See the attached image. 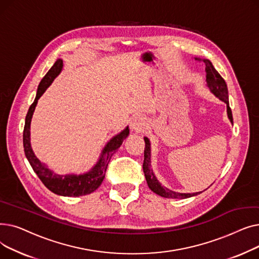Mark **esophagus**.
I'll return each mask as SVG.
<instances>
[{"instance_id": "34e87169", "label": "esophagus", "mask_w": 259, "mask_h": 259, "mask_svg": "<svg viewBox=\"0 0 259 259\" xmlns=\"http://www.w3.org/2000/svg\"><path fill=\"white\" fill-rule=\"evenodd\" d=\"M132 130H134L135 132H141L144 130L145 128V120L143 117L141 116H135L133 117V119L131 120L130 124Z\"/></svg>"}]
</instances>
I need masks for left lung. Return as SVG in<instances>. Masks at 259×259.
Here are the masks:
<instances>
[{
    "label": "left lung",
    "instance_id": "8db88e82",
    "mask_svg": "<svg viewBox=\"0 0 259 259\" xmlns=\"http://www.w3.org/2000/svg\"><path fill=\"white\" fill-rule=\"evenodd\" d=\"M203 63L206 64V73H207V85L210 88V90L216 95L217 98L222 100L227 104V112L228 117L233 124V116L231 108L229 106V99H228V87L226 84V80L222 77V75L219 73L212 63L209 60H203ZM145 140V150H144V164L143 169L145 173V178L147 181V184L154 193H156L159 196L167 197V198H188L194 195H197L201 192L196 193H179L174 192L172 190L167 189L166 187H162L158 181L156 180L155 175L153 174V171L151 169V160H150V143L147 138H144Z\"/></svg>",
    "mask_w": 259,
    "mask_h": 259
}]
</instances>
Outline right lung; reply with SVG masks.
Segmentation results:
<instances>
[{"mask_svg": "<svg viewBox=\"0 0 259 259\" xmlns=\"http://www.w3.org/2000/svg\"><path fill=\"white\" fill-rule=\"evenodd\" d=\"M62 68L63 61L59 59L50 68V70L46 73L42 80H40V83L37 87L35 100L29 107V110L26 115L25 126L23 131V145L25 155L27 159H28L30 166L32 167L33 171L36 173L38 179L45 185L46 188H48L50 191L58 195L81 196L94 192L95 190L101 186L102 182L105 179L109 161H110L111 156L116 152L121 143L128 137L129 128L127 127L125 130H122L119 134L115 135V137L107 144V146L104 148V150L102 152L99 162L88 173H85L83 175L61 176L53 174L49 169H47L44 165L40 164L39 160L35 157L34 153L32 152V149L30 147V121L35 106L37 104V100L42 97V94L52 83V80L61 72Z\"/></svg>", "mask_w": 259, "mask_h": 259, "instance_id": "right-lung-1", "label": "right lung"}]
</instances>
